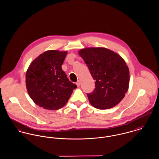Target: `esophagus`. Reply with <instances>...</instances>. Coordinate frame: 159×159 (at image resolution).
Here are the masks:
<instances>
[{"instance_id":"obj_1","label":"esophagus","mask_w":159,"mask_h":159,"mask_svg":"<svg viewBox=\"0 0 159 159\" xmlns=\"http://www.w3.org/2000/svg\"><path fill=\"white\" fill-rule=\"evenodd\" d=\"M80 83H80V81L78 80V81L76 83V84L77 86H80Z\"/></svg>"}]
</instances>
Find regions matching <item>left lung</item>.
<instances>
[{
	"label": "left lung",
	"instance_id": "obj_1",
	"mask_svg": "<svg viewBox=\"0 0 159 159\" xmlns=\"http://www.w3.org/2000/svg\"><path fill=\"white\" fill-rule=\"evenodd\" d=\"M79 54L95 81L94 90L87 93L91 105L100 110L116 106L129 88V70L124 60L104 48L83 49Z\"/></svg>",
	"mask_w": 159,
	"mask_h": 159
}]
</instances>
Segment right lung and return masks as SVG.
I'll list each match as a JSON object with an SVG mask.
<instances>
[{"mask_svg":"<svg viewBox=\"0 0 159 159\" xmlns=\"http://www.w3.org/2000/svg\"><path fill=\"white\" fill-rule=\"evenodd\" d=\"M67 52L49 50L29 66L25 84L32 100L44 109L56 110L68 102L76 85L69 81L62 69Z\"/></svg>","mask_w":159,"mask_h":159,"instance_id":"obj_1","label":"right lung"}]
</instances>
